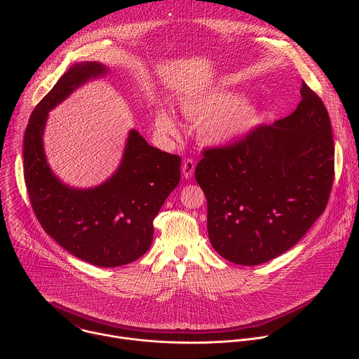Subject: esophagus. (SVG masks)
I'll return each mask as SVG.
<instances>
[{"mask_svg": "<svg viewBox=\"0 0 359 359\" xmlns=\"http://www.w3.org/2000/svg\"><path fill=\"white\" fill-rule=\"evenodd\" d=\"M182 172H183V176L186 179H190L194 173V162L191 159H187L183 162V168H182Z\"/></svg>", "mask_w": 359, "mask_h": 359, "instance_id": "34e87169", "label": "esophagus"}]
</instances>
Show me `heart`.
Returning a JSON list of instances; mask_svg holds the SVG:
<instances>
[{
	"mask_svg": "<svg viewBox=\"0 0 359 359\" xmlns=\"http://www.w3.org/2000/svg\"><path fill=\"white\" fill-rule=\"evenodd\" d=\"M180 112L190 121H200L197 135L201 143L212 147H227L245 139L260 123V112L245 96L224 89H212L184 97ZM155 128L166 136H177L179 125L175 116L159 109Z\"/></svg>",
	"mask_w": 359,
	"mask_h": 359,
	"instance_id": "heart-1",
	"label": "heart"
}]
</instances>
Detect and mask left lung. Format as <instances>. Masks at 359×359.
<instances>
[{
  "label": "left lung",
  "mask_w": 359,
  "mask_h": 359,
  "mask_svg": "<svg viewBox=\"0 0 359 359\" xmlns=\"http://www.w3.org/2000/svg\"><path fill=\"white\" fill-rule=\"evenodd\" d=\"M287 118L229 147L204 151L196 182L208 231L223 259L267 263L292 248L324 213L334 182V140L323 100L304 82Z\"/></svg>",
  "instance_id": "1"
}]
</instances>
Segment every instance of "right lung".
Returning a JSON list of instances; mask_svg holds the SVG:
<instances>
[{"label": "right lung", "mask_w": 359, "mask_h": 359, "mask_svg": "<svg viewBox=\"0 0 359 359\" xmlns=\"http://www.w3.org/2000/svg\"><path fill=\"white\" fill-rule=\"evenodd\" d=\"M108 74L96 61L74 64L36 105L24 135V177L38 222L75 257L105 269L129 264L149 250L153 220L179 184L182 163L130 129L118 169L95 187H71L49 168L43 149L48 114Z\"/></svg>", "instance_id": "1"}]
</instances>
